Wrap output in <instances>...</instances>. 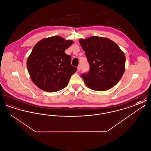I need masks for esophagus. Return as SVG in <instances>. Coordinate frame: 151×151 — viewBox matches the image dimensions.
<instances>
[{"mask_svg":"<svg viewBox=\"0 0 151 151\" xmlns=\"http://www.w3.org/2000/svg\"><path fill=\"white\" fill-rule=\"evenodd\" d=\"M80 70H81V66L79 65H78V71H80Z\"/></svg>","mask_w":151,"mask_h":151,"instance_id":"34e87169","label":"esophagus"}]
</instances>
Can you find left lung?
Wrapping results in <instances>:
<instances>
[{"instance_id": "obj_1", "label": "left lung", "mask_w": 151, "mask_h": 151, "mask_svg": "<svg viewBox=\"0 0 151 151\" xmlns=\"http://www.w3.org/2000/svg\"><path fill=\"white\" fill-rule=\"evenodd\" d=\"M86 52L89 70L81 77L86 86L97 91H105L115 86L124 72L126 57L111 40L97 36L80 39Z\"/></svg>"}]
</instances>
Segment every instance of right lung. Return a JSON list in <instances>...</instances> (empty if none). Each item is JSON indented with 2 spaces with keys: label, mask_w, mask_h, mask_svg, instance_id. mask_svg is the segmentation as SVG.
<instances>
[{
  "label": "right lung",
  "mask_w": 151,
  "mask_h": 151,
  "mask_svg": "<svg viewBox=\"0 0 151 151\" xmlns=\"http://www.w3.org/2000/svg\"><path fill=\"white\" fill-rule=\"evenodd\" d=\"M73 43L59 36L44 38L34 46L27 65L36 86L49 92L63 89L78 68L71 65V57L65 53Z\"/></svg>",
  "instance_id": "obj_1"
}]
</instances>
